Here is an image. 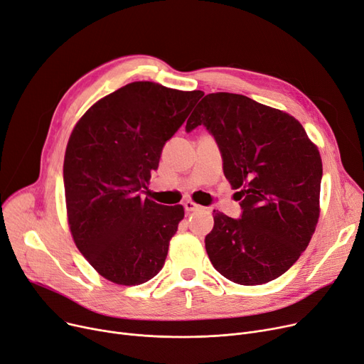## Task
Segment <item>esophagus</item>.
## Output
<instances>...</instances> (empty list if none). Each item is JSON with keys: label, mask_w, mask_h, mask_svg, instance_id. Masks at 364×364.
I'll return each instance as SVG.
<instances>
[{"label": "esophagus", "mask_w": 364, "mask_h": 364, "mask_svg": "<svg viewBox=\"0 0 364 364\" xmlns=\"http://www.w3.org/2000/svg\"><path fill=\"white\" fill-rule=\"evenodd\" d=\"M183 207L186 212H197V210H201V205L193 203V201H185L183 203Z\"/></svg>", "instance_id": "34e87169"}]
</instances>
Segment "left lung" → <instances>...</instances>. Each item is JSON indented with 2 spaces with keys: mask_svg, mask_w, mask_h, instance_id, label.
<instances>
[{
  "mask_svg": "<svg viewBox=\"0 0 364 364\" xmlns=\"http://www.w3.org/2000/svg\"><path fill=\"white\" fill-rule=\"evenodd\" d=\"M198 126L215 137L225 178L241 189L240 218L213 210L207 255L237 284L268 283L298 261L316 231L320 152L296 118L243 95L204 96L185 130Z\"/></svg>",
  "mask_w": 364,
  "mask_h": 364,
  "instance_id": "8db88e82",
  "label": "left lung"
}]
</instances>
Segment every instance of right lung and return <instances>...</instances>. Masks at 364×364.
Returning a JSON list of instances; mask_svg holds the SVG:
<instances>
[{
    "label": "right lung",
    "mask_w": 364,
    "mask_h": 364,
    "mask_svg": "<svg viewBox=\"0 0 364 364\" xmlns=\"http://www.w3.org/2000/svg\"><path fill=\"white\" fill-rule=\"evenodd\" d=\"M204 93L130 82L96 102L65 152L68 222L81 255L107 280L136 286L157 275L182 205L142 198L170 137Z\"/></svg>",
    "instance_id": "obj_1"
}]
</instances>
